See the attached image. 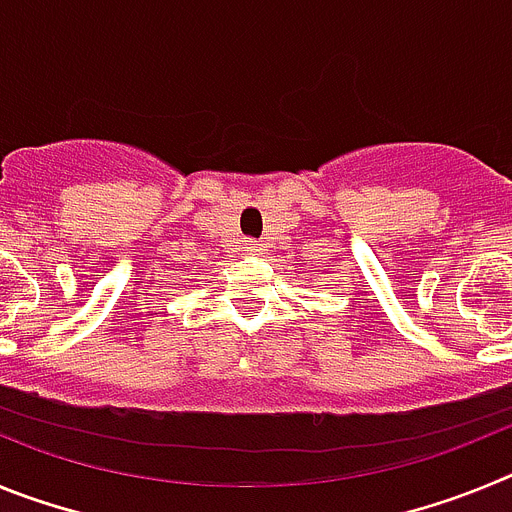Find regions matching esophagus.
I'll return each mask as SVG.
<instances>
[{"label":"esophagus","instance_id":"1","mask_svg":"<svg viewBox=\"0 0 512 512\" xmlns=\"http://www.w3.org/2000/svg\"><path fill=\"white\" fill-rule=\"evenodd\" d=\"M246 248H251V251H253V248H259V243H256V241H248Z\"/></svg>","mask_w":512,"mask_h":512}]
</instances>
